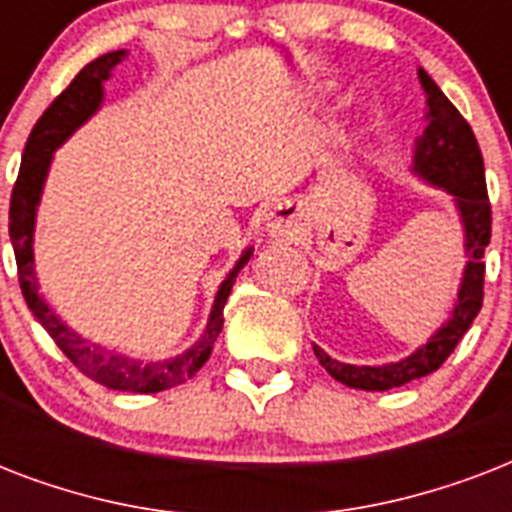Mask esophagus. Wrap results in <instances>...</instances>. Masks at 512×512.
<instances>
[{
  "instance_id": "1",
  "label": "esophagus",
  "mask_w": 512,
  "mask_h": 512,
  "mask_svg": "<svg viewBox=\"0 0 512 512\" xmlns=\"http://www.w3.org/2000/svg\"><path fill=\"white\" fill-rule=\"evenodd\" d=\"M265 231L273 239H295L297 233H300V215H297V209H292L289 204L273 207L271 215L265 217Z\"/></svg>"
}]
</instances>
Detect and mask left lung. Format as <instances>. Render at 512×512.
<instances>
[{"mask_svg": "<svg viewBox=\"0 0 512 512\" xmlns=\"http://www.w3.org/2000/svg\"><path fill=\"white\" fill-rule=\"evenodd\" d=\"M420 82L428 108H425V130L414 140L412 175L449 193L460 215L462 247L468 260L462 268L460 289L446 321L428 337L425 345L412 350L409 356L390 364L358 366L342 364L324 353L319 345H313L321 366L348 388L390 390L436 372L457 348V342L468 332L484 303V249L492 239V207L486 196L484 156L470 124L452 106V100L438 90V84L425 71H420Z\"/></svg>", "mask_w": 512, "mask_h": 512, "instance_id": "obj_1", "label": "left lung"}]
</instances>
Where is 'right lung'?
<instances>
[{
    "label": "right lung",
    "instance_id": "add662e5",
    "mask_svg": "<svg viewBox=\"0 0 512 512\" xmlns=\"http://www.w3.org/2000/svg\"><path fill=\"white\" fill-rule=\"evenodd\" d=\"M124 58H127V50H116L106 52V55H100L92 63H87L74 76V82L68 84L66 90L52 100V106L44 111L42 119L31 130L26 148H23L18 183L12 188L10 241L12 249H15V260H18V279L23 297H26V305L34 313V319L50 332L52 340L58 342V348L74 361V366H79V372H84L87 377H92V380L111 390L159 393V390L175 388L180 382L191 380L193 374L204 366V361L212 353L217 335H220V329H223V308L228 295H231L233 281H236L241 268L249 263V257H252L255 249H244L236 265L225 273L223 284L215 292V300H212L207 324L201 329L199 340L188 345L183 353L164 358V361H143V358L124 356L119 350L98 345V342L79 335L74 327H68L66 321L52 311V305L44 300L42 292H39L34 263L36 209H39L44 183H47V175H50L52 156L87 119L98 114L100 106H103V98H106L103 84L111 79V71Z\"/></svg>",
    "mask_w": 512,
    "mask_h": 512
}]
</instances>
